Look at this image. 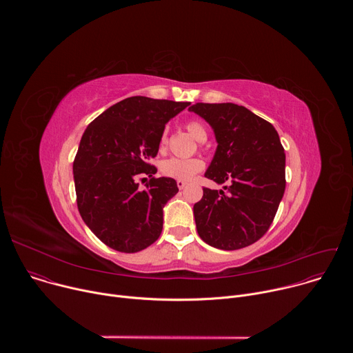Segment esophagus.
<instances>
[{"instance_id": "34e87169", "label": "esophagus", "mask_w": 353, "mask_h": 353, "mask_svg": "<svg viewBox=\"0 0 353 353\" xmlns=\"http://www.w3.org/2000/svg\"><path fill=\"white\" fill-rule=\"evenodd\" d=\"M185 185H187V183H185V181H183V180H177V187H179L180 190H183Z\"/></svg>"}]
</instances>
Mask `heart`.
<instances>
[{
	"mask_svg": "<svg viewBox=\"0 0 353 353\" xmlns=\"http://www.w3.org/2000/svg\"><path fill=\"white\" fill-rule=\"evenodd\" d=\"M187 131L198 141H205L207 139V128L205 125L201 123L199 120H188L185 123ZM168 143V132L165 131L161 137L159 145L161 148H165ZM204 162L198 159V158H191V159H180V158H170L162 162L161 165V172L172 179L176 180H191L196 173L204 169Z\"/></svg>",
	"mask_w": 353,
	"mask_h": 353,
	"instance_id": "1",
	"label": "heart"
}]
</instances>
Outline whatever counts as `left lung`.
Instances as JSON below:
<instances>
[{
    "label": "left lung",
    "instance_id": "left-lung-1",
    "mask_svg": "<svg viewBox=\"0 0 353 353\" xmlns=\"http://www.w3.org/2000/svg\"><path fill=\"white\" fill-rule=\"evenodd\" d=\"M214 128L218 148L205 177L225 190L204 187L194 205L199 237L221 250H239L270 229L285 192V152L267 120L234 103L190 108Z\"/></svg>",
    "mask_w": 353,
    "mask_h": 353
}]
</instances>
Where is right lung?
<instances>
[{
	"label": "right lung",
	"instance_id": "obj_1",
	"mask_svg": "<svg viewBox=\"0 0 353 353\" xmlns=\"http://www.w3.org/2000/svg\"><path fill=\"white\" fill-rule=\"evenodd\" d=\"M188 105L132 96L86 127L72 166L77 205L86 226L110 248L137 253L159 239L163 207L179 188L174 179H157L149 161L158 155L165 124ZM141 174L150 177L145 190L137 188Z\"/></svg>",
	"mask_w": 353,
	"mask_h": 353
}]
</instances>
